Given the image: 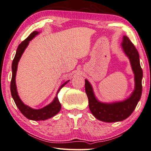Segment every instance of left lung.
Wrapping results in <instances>:
<instances>
[{
    "mask_svg": "<svg viewBox=\"0 0 151 151\" xmlns=\"http://www.w3.org/2000/svg\"><path fill=\"white\" fill-rule=\"evenodd\" d=\"M121 47L125 55L129 59L134 74L135 88L129 98L122 101L113 103L99 101L96 98L92 86L88 80L85 79V90L89 100L90 111L96 118L104 122H121L126 119L134 111L142 95L143 72L140 65L138 51L126 36H123Z\"/></svg>",
    "mask_w": 151,
    "mask_h": 151,
    "instance_id": "8db88e82",
    "label": "left lung"
}]
</instances>
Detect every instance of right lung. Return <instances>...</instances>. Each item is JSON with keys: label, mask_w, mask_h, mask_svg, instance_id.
Masks as SVG:
<instances>
[{"label": "right lung", "mask_w": 151, "mask_h": 151, "mask_svg": "<svg viewBox=\"0 0 151 151\" xmlns=\"http://www.w3.org/2000/svg\"><path fill=\"white\" fill-rule=\"evenodd\" d=\"M40 32L36 31H33V33H31L29 36L23 42H21L17 47L16 50V53L15 55L14 58L12 61V79L11 82V93L12 97L17 107L19 109V111L25 117L28 119L35 120V121H40V120H45L49 119V118L54 116L55 115L60 111L61 109V104L58 101L57 97L58 93L60 90L66 84H67L70 80L63 82V83L59 87L57 91L56 96L55 97L52 103H50L47 106H44L40 109H34L32 108L28 105L25 104L23 102L21 101L18 93L17 91V87L16 84V72L17 69V65L20 58L22 56V53H24L25 49L28 46L29 43L31 40H33L36 35H38Z\"/></svg>", "instance_id": "add662e5"}]
</instances>
